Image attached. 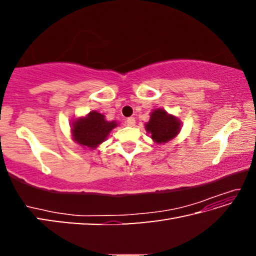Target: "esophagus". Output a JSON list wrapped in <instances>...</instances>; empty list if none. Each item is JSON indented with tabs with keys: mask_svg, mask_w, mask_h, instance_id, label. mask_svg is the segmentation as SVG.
<instances>
[{
	"mask_svg": "<svg viewBox=\"0 0 256 256\" xmlns=\"http://www.w3.org/2000/svg\"><path fill=\"white\" fill-rule=\"evenodd\" d=\"M125 123H126V125H128V126H134V125H136V118H128L126 120H125Z\"/></svg>",
	"mask_w": 256,
	"mask_h": 256,
	"instance_id": "obj_1",
	"label": "esophagus"
}]
</instances>
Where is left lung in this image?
<instances>
[{
	"mask_svg": "<svg viewBox=\"0 0 256 256\" xmlns=\"http://www.w3.org/2000/svg\"><path fill=\"white\" fill-rule=\"evenodd\" d=\"M144 128L154 142L164 144L178 136L182 120L174 115L168 114L162 108H157L150 112V120L144 124Z\"/></svg>",
	"mask_w": 256,
	"mask_h": 256,
	"instance_id": "8db88e82",
	"label": "left lung"
}]
</instances>
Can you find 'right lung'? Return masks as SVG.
<instances>
[{"label":"right lung","mask_w":256,"mask_h":256,"mask_svg":"<svg viewBox=\"0 0 256 256\" xmlns=\"http://www.w3.org/2000/svg\"><path fill=\"white\" fill-rule=\"evenodd\" d=\"M116 120H106L105 115L96 110L90 112L71 122L72 140L84 149L94 150L107 140L112 128L118 126Z\"/></svg>","instance_id":"right-lung-1"}]
</instances>
